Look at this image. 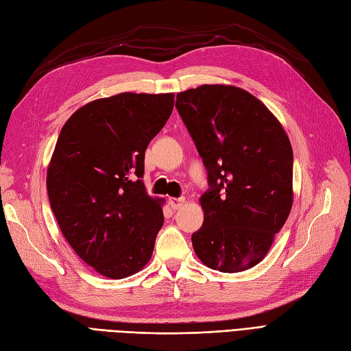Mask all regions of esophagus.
Here are the masks:
<instances>
[{
  "instance_id": "34e87169",
  "label": "esophagus",
  "mask_w": 351,
  "mask_h": 351,
  "mask_svg": "<svg viewBox=\"0 0 351 351\" xmlns=\"http://www.w3.org/2000/svg\"><path fill=\"white\" fill-rule=\"evenodd\" d=\"M184 201H186V198H183V196H182V198H169L168 204L171 205V208L178 210L184 204Z\"/></svg>"
}]
</instances>
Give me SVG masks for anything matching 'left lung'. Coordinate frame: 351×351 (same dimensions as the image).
I'll use <instances>...</instances> for the list:
<instances>
[{"label": "left lung", "instance_id": "left-lung-1", "mask_svg": "<svg viewBox=\"0 0 351 351\" xmlns=\"http://www.w3.org/2000/svg\"><path fill=\"white\" fill-rule=\"evenodd\" d=\"M176 108L207 169L196 256L240 272L267 256L292 208L293 152L283 126L244 89L202 84L177 93Z\"/></svg>", "mask_w": 351, "mask_h": 351}]
</instances>
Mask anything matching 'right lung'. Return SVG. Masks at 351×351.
Listing matches in <instances>:
<instances>
[{"label":"right lung","instance_id":"1","mask_svg":"<svg viewBox=\"0 0 351 351\" xmlns=\"http://www.w3.org/2000/svg\"><path fill=\"white\" fill-rule=\"evenodd\" d=\"M173 107V93H119L77 110L59 134L50 207L68 244L101 276L130 277L152 258L164 213L141 180L144 153Z\"/></svg>","mask_w":351,"mask_h":351}]
</instances>
